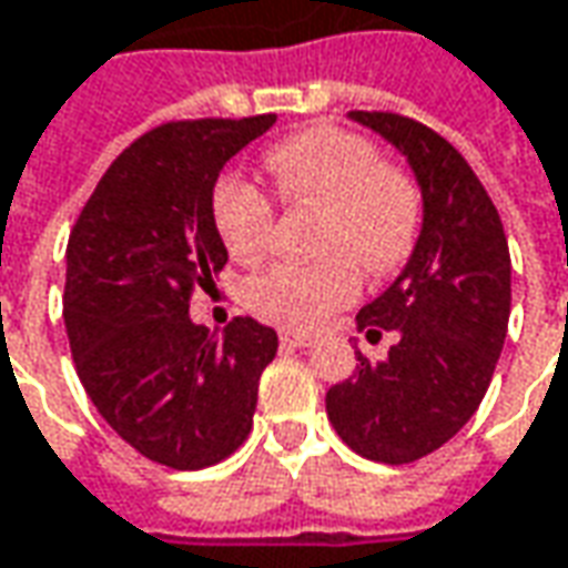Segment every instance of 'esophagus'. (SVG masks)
Listing matches in <instances>:
<instances>
[{
  "mask_svg": "<svg viewBox=\"0 0 568 568\" xmlns=\"http://www.w3.org/2000/svg\"><path fill=\"white\" fill-rule=\"evenodd\" d=\"M281 344L284 347H310L313 338L310 335H300V332H281Z\"/></svg>",
  "mask_w": 568,
  "mask_h": 568,
  "instance_id": "1",
  "label": "esophagus"
}]
</instances>
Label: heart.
Wrapping results in <instances>:
<instances>
[{"instance_id":"1","label":"heart","mask_w":568,"mask_h":568,"mask_svg":"<svg viewBox=\"0 0 568 568\" xmlns=\"http://www.w3.org/2000/svg\"><path fill=\"white\" fill-rule=\"evenodd\" d=\"M281 199L325 211L322 262H284L255 274L246 306L284 328H316L361 294V265L376 277L395 274L420 236L424 202L417 183L369 139L338 125L303 129L265 154ZM214 227L233 258H258L272 246L274 202L243 176H224L211 199Z\"/></svg>"}]
</instances>
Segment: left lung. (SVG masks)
<instances>
[{
    "label": "left lung",
    "mask_w": 568,
    "mask_h": 568,
    "mask_svg": "<svg viewBox=\"0 0 568 568\" xmlns=\"http://www.w3.org/2000/svg\"><path fill=\"white\" fill-rule=\"evenodd\" d=\"M414 170L424 227L395 284L366 303V335L395 332L388 357L357 351V373L325 395L341 439L382 465L417 462L468 424L490 388L509 306L513 262L499 211L468 161L424 122L351 110Z\"/></svg>",
    "instance_id": "8db88e82"
}]
</instances>
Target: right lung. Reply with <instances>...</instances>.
Here are the masks:
<instances>
[{
  "label": "right lung",
  "instance_id": "obj_1",
  "mask_svg": "<svg viewBox=\"0 0 568 568\" xmlns=\"http://www.w3.org/2000/svg\"><path fill=\"white\" fill-rule=\"evenodd\" d=\"M250 120L164 122L129 144L81 207L65 250L62 316L78 379L100 417L173 470L224 462L246 443L277 335L240 316L224 335L189 318L227 246L211 199L236 151L268 132Z\"/></svg>",
  "mask_w": 568,
  "mask_h": 568
}]
</instances>
